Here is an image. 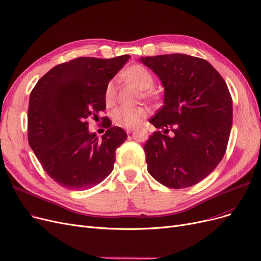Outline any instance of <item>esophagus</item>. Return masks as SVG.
Wrapping results in <instances>:
<instances>
[{"label": "esophagus", "mask_w": 261, "mask_h": 261, "mask_svg": "<svg viewBox=\"0 0 261 261\" xmlns=\"http://www.w3.org/2000/svg\"><path fill=\"white\" fill-rule=\"evenodd\" d=\"M125 130H126V133H127V134H129V133L132 132V129H130V128H126Z\"/></svg>", "instance_id": "obj_1"}]
</instances>
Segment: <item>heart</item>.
Returning a JSON list of instances; mask_svg holds the SVG:
<instances>
[{
    "instance_id": "heart-1",
    "label": "heart",
    "mask_w": 261,
    "mask_h": 261,
    "mask_svg": "<svg viewBox=\"0 0 261 261\" xmlns=\"http://www.w3.org/2000/svg\"><path fill=\"white\" fill-rule=\"evenodd\" d=\"M123 76L129 80L133 85L142 90V96L144 98L156 100L160 98V92L154 89V77L152 72L142 65L136 64L129 66L123 72ZM107 106L113 105L117 98V79L112 78L107 83L103 94ZM149 116V110L145 107H126L121 106L114 109L111 113L112 122L117 126L124 128H135L139 126Z\"/></svg>"
}]
</instances>
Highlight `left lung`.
I'll return each mask as SVG.
<instances>
[{"mask_svg":"<svg viewBox=\"0 0 261 261\" xmlns=\"http://www.w3.org/2000/svg\"><path fill=\"white\" fill-rule=\"evenodd\" d=\"M140 61L165 88L164 106L150 119L164 133L152 134L143 148L148 171L170 189L193 186L224 158L232 126L230 92L203 59L172 54ZM169 131L172 137L166 135Z\"/></svg>","mask_w":261,"mask_h":261,"instance_id":"obj_1","label":"left lung"}]
</instances>
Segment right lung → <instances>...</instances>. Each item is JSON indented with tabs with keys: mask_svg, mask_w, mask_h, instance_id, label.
<instances>
[{
	"mask_svg": "<svg viewBox=\"0 0 261 261\" xmlns=\"http://www.w3.org/2000/svg\"><path fill=\"white\" fill-rule=\"evenodd\" d=\"M128 59L70 60L51 68L31 92L29 144L47 174L65 189H91L113 170L116 150L126 133L110 126L106 118L107 130L98 139L89 132L87 119L106 109L105 88Z\"/></svg>",
	"mask_w": 261,
	"mask_h": 261,
	"instance_id": "add662e5",
	"label": "right lung"
}]
</instances>
